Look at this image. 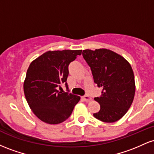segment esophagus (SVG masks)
Instances as JSON below:
<instances>
[{
	"mask_svg": "<svg viewBox=\"0 0 154 154\" xmlns=\"http://www.w3.org/2000/svg\"><path fill=\"white\" fill-rule=\"evenodd\" d=\"M82 98L85 100L86 102H90L92 100V98L90 96H88V95H85V96L82 97Z\"/></svg>",
	"mask_w": 154,
	"mask_h": 154,
	"instance_id": "obj_1",
	"label": "esophagus"
}]
</instances>
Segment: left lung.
Here are the masks:
<instances>
[{"instance_id": "1", "label": "left lung", "mask_w": 154, "mask_h": 154, "mask_svg": "<svg viewBox=\"0 0 154 154\" xmlns=\"http://www.w3.org/2000/svg\"><path fill=\"white\" fill-rule=\"evenodd\" d=\"M82 56L91 67L94 82L103 88L95 98L100 109L93 114L103 122H114L125 116L131 106L135 82L131 65L121 55L106 48L83 50Z\"/></svg>"}]
</instances>
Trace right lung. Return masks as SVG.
Listing matches in <instances>:
<instances>
[{"instance_id":"add662e5","label":"right lung","mask_w":154,"mask_h":154,"mask_svg":"<svg viewBox=\"0 0 154 154\" xmlns=\"http://www.w3.org/2000/svg\"><path fill=\"white\" fill-rule=\"evenodd\" d=\"M82 50L48 51L32 61L24 82L28 105L39 119L50 125L64 122L80 100L78 95L58 91L69 75L68 66Z\"/></svg>"}]
</instances>
